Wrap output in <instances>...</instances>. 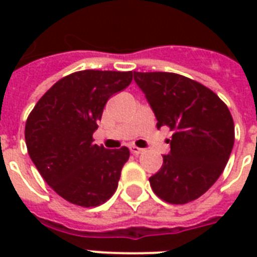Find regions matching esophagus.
Wrapping results in <instances>:
<instances>
[{
    "instance_id": "obj_1",
    "label": "esophagus",
    "mask_w": 257,
    "mask_h": 257,
    "mask_svg": "<svg viewBox=\"0 0 257 257\" xmlns=\"http://www.w3.org/2000/svg\"><path fill=\"white\" fill-rule=\"evenodd\" d=\"M129 149H131V152H132L133 155H140V153H143V151H144V149L139 148V147H135V145H131Z\"/></svg>"
}]
</instances>
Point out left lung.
Wrapping results in <instances>:
<instances>
[{"label": "left lung", "instance_id": "1", "mask_svg": "<svg viewBox=\"0 0 257 257\" xmlns=\"http://www.w3.org/2000/svg\"><path fill=\"white\" fill-rule=\"evenodd\" d=\"M152 106L157 128L173 131L171 152L149 177L153 192L169 204L199 199L219 179L235 141V124L223 100L203 84L177 73L133 72Z\"/></svg>", "mask_w": 257, "mask_h": 257}]
</instances>
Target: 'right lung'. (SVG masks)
Masks as SVG:
<instances>
[{
  "label": "right lung",
  "instance_id": "1",
  "mask_svg": "<svg viewBox=\"0 0 257 257\" xmlns=\"http://www.w3.org/2000/svg\"><path fill=\"white\" fill-rule=\"evenodd\" d=\"M132 72L80 70L58 80L28 116V153L48 185L80 207H97L116 192L129 149L93 144V132L114 93L132 82Z\"/></svg>",
  "mask_w": 257,
  "mask_h": 257
}]
</instances>
